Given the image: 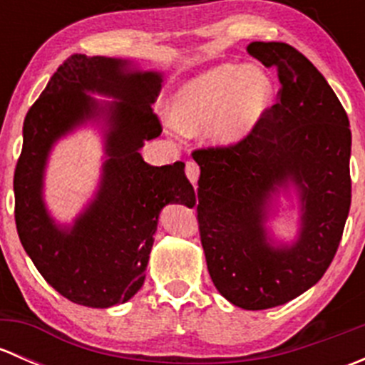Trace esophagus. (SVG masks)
Here are the masks:
<instances>
[{
  "mask_svg": "<svg viewBox=\"0 0 365 365\" xmlns=\"http://www.w3.org/2000/svg\"><path fill=\"white\" fill-rule=\"evenodd\" d=\"M185 175H187V178L190 180V183H192V185H196L197 180H200V165H197L196 162L189 160L185 165Z\"/></svg>",
  "mask_w": 365,
  "mask_h": 365,
  "instance_id": "34e87169",
  "label": "esophagus"
}]
</instances>
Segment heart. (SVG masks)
<instances>
[{
    "instance_id": "1",
    "label": "heart",
    "mask_w": 365,
    "mask_h": 365,
    "mask_svg": "<svg viewBox=\"0 0 365 365\" xmlns=\"http://www.w3.org/2000/svg\"><path fill=\"white\" fill-rule=\"evenodd\" d=\"M274 98L263 70L220 63L176 88L169 98L171 125L185 135L205 130L213 143L237 145L256 130Z\"/></svg>"
}]
</instances>
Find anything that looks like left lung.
Masks as SVG:
<instances>
[{
	"mask_svg": "<svg viewBox=\"0 0 365 365\" xmlns=\"http://www.w3.org/2000/svg\"><path fill=\"white\" fill-rule=\"evenodd\" d=\"M247 53L277 70L279 102L244 141L197 150L194 160L210 277L233 305L261 311L307 292L332 263L351 203V130L330 84L295 47L251 42ZM292 190L299 231L282 242L266 222Z\"/></svg>",
	"mask_w": 365,
	"mask_h": 365,
	"instance_id": "left-lung-1",
	"label": "left lung"
}]
</instances>
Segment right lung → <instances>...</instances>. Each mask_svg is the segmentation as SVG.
<instances>
[{"label": "right lung", "instance_id": "add662e5", "mask_svg": "<svg viewBox=\"0 0 365 365\" xmlns=\"http://www.w3.org/2000/svg\"><path fill=\"white\" fill-rule=\"evenodd\" d=\"M160 83L162 72L130 60L73 54L24 118L14 175L17 233L36 270L73 304L106 309L130 300L145 282L162 208L196 203L183 162L157 168L139 153L162 132L152 111ZM88 124L103 134L101 180L76 219L61 225L43 200L46 162L58 140Z\"/></svg>", "mask_w": 365, "mask_h": 365}]
</instances>
